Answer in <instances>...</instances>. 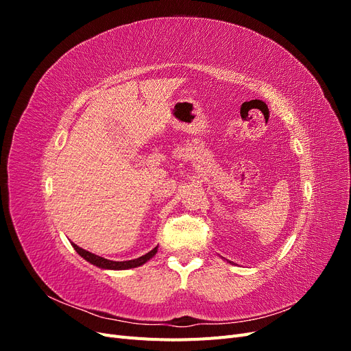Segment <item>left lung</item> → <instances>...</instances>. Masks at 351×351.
<instances>
[{"instance_id":"1","label":"left lung","mask_w":351,"mask_h":351,"mask_svg":"<svg viewBox=\"0 0 351 351\" xmlns=\"http://www.w3.org/2000/svg\"><path fill=\"white\" fill-rule=\"evenodd\" d=\"M230 263H231V262H230Z\"/></svg>"}]
</instances>
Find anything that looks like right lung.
Listing matches in <instances>:
<instances>
[{
	"instance_id": "right-lung-1",
	"label": "right lung",
	"mask_w": 351,
	"mask_h": 351,
	"mask_svg": "<svg viewBox=\"0 0 351 351\" xmlns=\"http://www.w3.org/2000/svg\"><path fill=\"white\" fill-rule=\"evenodd\" d=\"M71 244H73L74 250H76L84 261H88L89 263L95 265V267H98V268H102V269H112V271H123V269H130V268L141 267V265L146 263L151 258H154L155 254H156V252H158V246H156L155 249H152L151 252H147L146 254H143V256L137 258V259L117 262V261L105 259V258H102V256H98V254L90 253V252H88V250H84V249L79 247L77 244H74V243H71Z\"/></svg>"
}]
</instances>
